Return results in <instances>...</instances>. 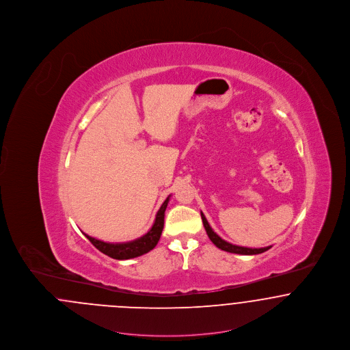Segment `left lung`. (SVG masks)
<instances>
[{
	"label": "left lung",
	"mask_w": 350,
	"mask_h": 350,
	"mask_svg": "<svg viewBox=\"0 0 350 350\" xmlns=\"http://www.w3.org/2000/svg\"><path fill=\"white\" fill-rule=\"evenodd\" d=\"M200 217H202V221H203V226H204V230L208 234L210 240L217 245L219 250H226V252H230V253H237V254H258V253H264L267 250H270L271 247H265V248H245V247H239V245H233L231 243L223 240L219 234L213 231V228L210 227L208 221L206 217L203 215V213H200Z\"/></svg>",
	"instance_id": "8db88e82"
}]
</instances>
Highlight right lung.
<instances>
[{"label":"right lung","instance_id":"1","mask_svg":"<svg viewBox=\"0 0 350 350\" xmlns=\"http://www.w3.org/2000/svg\"><path fill=\"white\" fill-rule=\"evenodd\" d=\"M170 196L167 200H164V203L161 204L160 210L156 214L154 223L148 232L143 234L142 237L133 240V241H127V243H105L97 240L89 234L85 233V236L89 239V241L97 248V250L105 253L106 256L116 258V260H129V258H135L139 257L144 253H148L150 250H153L163 232L164 228V217H165V210H167V202H169Z\"/></svg>","mask_w":350,"mask_h":350}]
</instances>
